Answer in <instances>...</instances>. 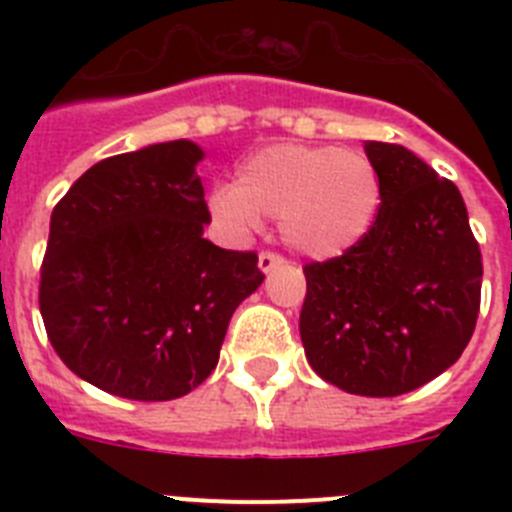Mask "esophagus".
Instances as JSON below:
<instances>
[{
    "label": "esophagus",
    "mask_w": 512,
    "mask_h": 512,
    "mask_svg": "<svg viewBox=\"0 0 512 512\" xmlns=\"http://www.w3.org/2000/svg\"><path fill=\"white\" fill-rule=\"evenodd\" d=\"M284 264V259L279 256V253H271V251H264L259 256V269L264 271V274H269V271L279 269V266Z\"/></svg>",
    "instance_id": "1"
}]
</instances>
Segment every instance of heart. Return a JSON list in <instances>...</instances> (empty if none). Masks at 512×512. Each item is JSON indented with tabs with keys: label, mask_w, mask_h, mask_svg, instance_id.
Masks as SVG:
<instances>
[{
	"label": "heart",
	"mask_w": 512,
	"mask_h": 512,
	"mask_svg": "<svg viewBox=\"0 0 512 512\" xmlns=\"http://www.w3.org/2000/svg\"><path fill=\"white\" fill-rule=\"evenodd\" d=\"M382 207V176L372 158L338 146L274 143L238 166V182L210 192L215 223L233 238L279 217L282 238L312 261L354 251L374 228Z\"/></svg>",
	"instance_id": "heart-1"
}]
</instances>
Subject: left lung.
Instances as JSON below:
<instances>
[{"instance_id":"1","label":"left lung","mask_w":512,"mask_h":512,"mask_svg":"<svg viewBox=\"0 0 512 512\" xmlns=\"http://www.w3.org/2000/svg\"><path fill=\"white\" fill-rule=\"evenodd\" d=\"M382 176L377 223L354 251L307 264L300 312L318 377L364 397H395L436 379L477 325L482 256L449 179L395 143L366 140Z\"/></svg>"}]
</instances>
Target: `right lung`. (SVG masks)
Returning a JSON list of instances; mask_svg holds the SVG:
<instances>
[{
	"label": "right lung",
	"instance_id": "add662e5",
	"mask_svg": "<svg viewBox=\"0 0 512 512\" xmlns=\"http://www.w3.org/2000/svg\"><path fill=\"white\" fill-rule=\"evenodd\" d=\"M192 140L104 158L53 207L40 315L76 377L140 402L176 400L220 359L235 307L264 282L253 251L205 238Z\"/></svg>",
	"mask_w": 512,
	"mask_h": 512
}]
</instances>
